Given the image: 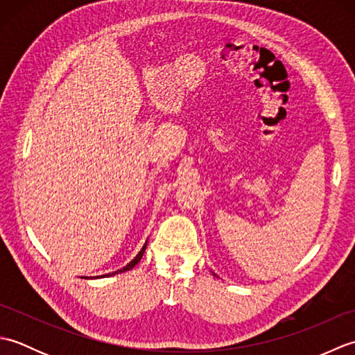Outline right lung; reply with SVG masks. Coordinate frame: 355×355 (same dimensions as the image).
<instances>
[{
  "instance_id": "obj_1",
  "label": "right lung",
  "mask_w": 355,
  "mask_h": 355,
  "mask_svg": "<svg viewBox=\"0 0 355 355\" xmlns=\"http://www.w3.org/2000/svg\"><path fill=\"white\" fill-rule=\"evenodd\" d=\"M148 243V241H146ZM146 243H145V245L141 247V250L137 253V256H135V258L130 262V263H126V266L123 267V268H120V270H117V271H112V273H108V275H103V276H96V279L97 277H110V276H114V275H119V273H123V271H128V270H131V268H134L135 266H137V263L140 262V259H141V256H143V253H145V250H146ZM85 279H88L87 276H84Z\"/></svg>"
}]
</instances>
